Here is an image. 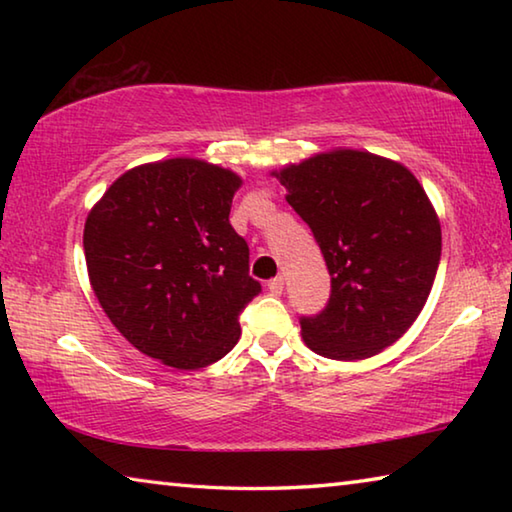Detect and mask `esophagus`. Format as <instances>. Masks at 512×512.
Segmentation results:
<instances>
[{
  "label": "esophagus",
  "mask_w": 512,
  "mask_h": 512,
  "mask_svg": "<svg viewBox=\"0 0 512 512\" xmlns=\"http://www.w3.org/2000/svg\"><path fill=\"white\" fill-rule=\"evenodd\" d=\"M268 291H271L273 296H280V293L284 291L282 275H277V277H273V280H268Z\"/></svg>",
  "instance_id": "1"
}]
</instances>
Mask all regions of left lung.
<instances>
[{
  "instance_id": "1",
  "label": "left lung",
  "mask_w": 512,
  "mask_h": 512,
  "mask_svg": "<svg viewBox=\"0 0 512 512\" xmlns=\"http://www.w3.org/2000/svg\"><path fill=\"white\" fill-rule=\"evenodd\" d=\"M325 257L332 291L302 339L327 359H368L413 325L440 262V223L413 173L363 151H329L277 173Z\"/></svg>"
}]
</instances>
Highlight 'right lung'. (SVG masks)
Here are the masks:
<instances>
[{
  "label": "right lung",
  "mask_w": 512,
  "mask_h": 512,
  "mask_svg": "<svg viewBox=\"0 0 512 512\" xmlns=\"http://www.w3.org/2000/svg\"><path fill=\"white\" fill-rule=\"evenodd\" d=\"M237 173L192 158L142 164L92 207L83 250L94 296L121 336L178 370L225 357L262 291L230 225Z\"/></svg>",
  "instance_id": "right-lung-1"
}]
</instances>
